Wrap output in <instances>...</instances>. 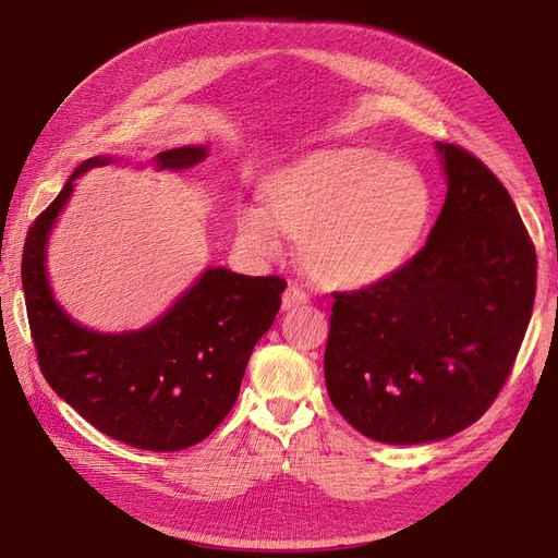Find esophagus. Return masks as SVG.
Returning a JSON list of instances; mask_svg holds the SVG:
<instances>
[{
  "mask_svg": "<svg viewBox=\"0 0 558 558\" xmlns=\"http://www.w3.org/2000/svg\"><path fill=\"white\" fill-rule=\"evenodd\" d=\"M310 302V295L300 289V286H289L286 289L283 298H281V310H293V307H300V305H307Z\"/></svg>",
  "mask_w": 558,
  "mask_h": 558,
  "instance_id": "34e87169",
  "label": "esophagus"
}]
</instances>
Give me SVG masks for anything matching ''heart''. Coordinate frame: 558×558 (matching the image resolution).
<instances>
[{"label": "heart", "instance_id": "1", "mask_svg": "<svg viewBox=\"0 0 558 558\" xmlns=\"http://www.w3.org/2000/svg\"><path fill=\"white\" fill-rule=\"evenodd\" d=\"M267 209L302 240V263L320 286L356 291L408 263L428 223L430 193L412 165L344 146L318 150L272 179ZM238 234L258 256L279 251L277 228L258 207L238 211Z\"/></svg>", "mask_w": 558, "mask_h": 558}]
</instances>
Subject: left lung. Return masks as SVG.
Instances as JSON below:
<instances>
[{"label":"left lung","instance_id":"1","mask_svg":"<svg viewBox=\"0 0 558 558\" xmlns=\"http://www.w3.org/2000/svg\"><path fill=\"white\" fill-rule=\"evenodd\" d=\"M437 150L449 189L426 246L388 279L332 293L328 396L386 445L475 424L508 381L533 314L535 246L510 193L470 150Z\"/></svg>","mask_w":558,"mask_h":558}]
</instances>
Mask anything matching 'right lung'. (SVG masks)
I'll return each instance as SVG.
<instances>
[{"mask_svg":"<svg viewBox=\"0 0 558 558\" xmlns=\"http://www.w3.org/2000/svg\"><path fill=\"white\" fill-rule=\"evenodd\" d=\"M205 158V146H183L156 162L160 170H185ZM107 162H81L27 230L21 275L32 342L50 388L97 430L134 449L179 451L205 440L232 410L286 281L209 267L148 328L107 335L78 326L50 293L46 242L74 179Z\"/></svg>","mask_w":558,"mask_h":558,"instance_id":"add662e5","label":"right lung"}]
</instances>
